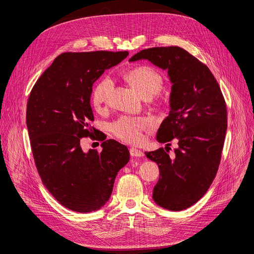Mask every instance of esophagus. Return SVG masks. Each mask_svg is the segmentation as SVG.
<instances>
[{"mask_svg": "<svg viewBox=\"0 0 254 254\" xmlns=\"http://www.w3.org/2000/svg\"><path fill=\"white\" fill-rule=\"evenodd\" d=\"M129 154H130V156L131 157H133V158H139V157H143V153L140 151V150H138V149H135V148H130L129 149Z\"/></svg>", "mask_w": 254, "mask_h": 254, "instance_id": "esophagus-1", "label": "esophagus"}]
</instances>
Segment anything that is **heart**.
Returning <instances> with one entry per match:
<instances>
[{"instance_id": "1", "label": "heart", "mask_w": 254, "mask_h": 254, "mask_svg": "<svg viewBox=\"0 0 254 254\" xmlns=\"http://www.w3.org/2000/svg\"><path fill=\"white\" fill-rule=\"evenodd\" d=\"M128 84L143 98H152L163 87V77L159 72L149 66H137L125 74ZM114 87L110 77L102 78L93 88L92 104L100 111L107 104ZM154 122L150 118L122 117L112 125V130L120 139L128 143H138L142 139V131L153 127Z\"/></svg>"}]
</instances>
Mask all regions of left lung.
Wrapping results in <instances>:
<instances>
[{"label": "left lung", "mask_w": 254, "mask_h": 254, "mask_svg": "<svg viewBox=\"0 0 254 254\" xmlns=\"http://www.w3.org/2000/svg\"><path fill=\"white\" fill-rule=\"evenodd\" d=\"M137 60L167 70L172 83L170 113L157 139L168 146L176 138L178 148L174 157L163 148L144 152L160 169L153 199L164 209L184 210L205 195L218 171L227 129L225 100L210 69L182 48L144 49L128 61Z\"/></svg>", "instance_id": "8db88e82"}]
</instances>
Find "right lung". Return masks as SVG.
Segmentation results:
<instances>
[{"label":"right lung","instance_id":"obj_1","mask_svg":"<svg viewBox=\"0 0 254 254\" xmlns=\"http://www.w3.org/2000/svg\"><path fill=\"white\" fill-rule=\"evenodd\" d=\"M127 55V51L62 53L30 93L26 123L36 167L51 195L72 211L88 213L104 206L119 171L129 161L127 148L115 139L104 140L100 153L83 152L80 146L81 137L96 134L89 127L94 121L93 83Z\"/></svg>","mask_w":254,"mask_h":254}]
</instances>
